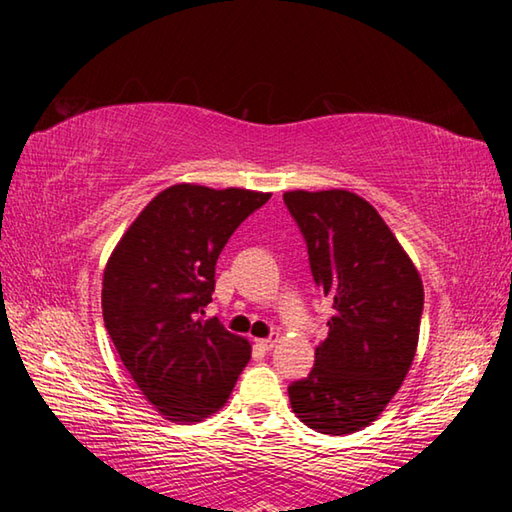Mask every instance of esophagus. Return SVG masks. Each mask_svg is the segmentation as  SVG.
Listing matches in <instances>:
<instances>
[{"label": "esophagus", "mask_w": 512, "mask_h": 512, "mask_svg": "<svg viewBox=\"0 0 512 512\" xmlns=\"http://www.w3.org/2000/svg\"><path fill=\"white\" fill-rule=\"evenodd\" d=\"M275 343H277V336H268V339H259V341H257V345H259V347H262V350H264V352H268V350H273V347H275Z\"/></svg>", "instance_id": "esophagus-1"}]
</instances>
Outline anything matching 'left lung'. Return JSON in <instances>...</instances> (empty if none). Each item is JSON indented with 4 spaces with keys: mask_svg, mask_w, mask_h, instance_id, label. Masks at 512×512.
Masks as SVG:
<instances>
[{
    "mask_svg": "<svg viewBox=\"0 0 512 512\" xmlns=\"http://www.w3.org/2000/svg\"><path fill=\"white\" fill-rule=\"evenodd\" d=\"M284 204L308 246L312 279L332 299L328 339L310 374L288 387L310 429L345 436L374 422L416 356L424 292L383 217L350 191H288Z\"/></svg>",
    "mask_w": 512,
    "mask_h": 512,
    "instance_id": "left-lung-1",
    "label": "left lung"
}]
</instances>
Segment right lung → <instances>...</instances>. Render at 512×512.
I'll use <instances>...</instances> for the list:
<instances>
[{"label": "right lung", "instance_id": "right-lung-1", "mask_svg": "<svg viewBox=\"0 0 512 512\" xmlns=\"http://www.w3.org/2000/svg\"><path fill=\"white\" fill-rule=\"evenodd\" d=\"M270 193L176 184L127 228L103 277V321L125 369L173 422L220 409L250 361L246 339L217 317L215 264L228 239Z\"/></svg>", "mask_w": 512, "mask_h": 512}]
</instances>
